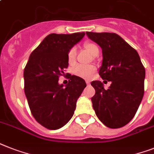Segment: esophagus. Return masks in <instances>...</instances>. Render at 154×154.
<instances>
[{
    "mask_svg": "<svg viewBox=\"0 0 154 154\" xmlns=\"http://www.w3.org/2000/svg\"><path fill=\"white\" fill-rule=\"evenodd\" d=\"M85 82H86V84H87V85H89V84H90V81H89V80H86Z\"/></svg>",
    "mask_w": 154,
    "mask_h": 154,
    "instance_id": "obj_1",
    "label": "esophagus"
}]
</instances>
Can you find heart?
Returning a JSON list of instances; mask_svg holds the SVG:
<instances>
[{"label": "heart", "instance_id": "obj_1", "mask_svg": "<svg viewBox=\"0 0 154 154\" xmlns=\"http://www.w3.org/2000/svg\"><path fill=\"white\" fill-rule=\"evenodd\" d=\"M84 47L86 50H88L92 55L95 56L99 54V48L97 44H95L92 42H85L84 43ZM76 56H77V50L75 47H72L69 49L67 54V58L69 64H73L76 61ZM96 69L93 66H86V65H77L73 69V73L78 76V77H84V78H88L92 77V74L95 73Z\"/></svg>", "mask_w": 154, "mask_h": 154}]
</instances>
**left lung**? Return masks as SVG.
I'll list each match as a JSON object with an SVG mask.
<instances>
[{"mask_svg":"<svg viewBox=\"0 0 154 154\" xmlns=\"http://www.w3.org/2000/svg\"><path fill=\"white\" fill-rule=\"evenodd\" d=\"M86 35L102 48L99 74L112 81L108 89L101 81L91 82L96 91L92 97L93 109L106 127H124L135 116L144 95L145 67L136 50L117 34L87 32Z\"/></svg>","mask_w":154,"mask_h":154,"instance_id":"8db88e82","label":"left lung"}]
</instances>
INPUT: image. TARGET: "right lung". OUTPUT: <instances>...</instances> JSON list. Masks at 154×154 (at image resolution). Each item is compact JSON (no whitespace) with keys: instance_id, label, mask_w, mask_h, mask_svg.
I'll return each instance as SVG.
<instances>
[{"instance_id":"add662e5","label":"right lung","mask_w":154,"mask_h":154,"mask_svg":"<svg viewBox=\"0 0 154 154\" xmlns=\"http://www.w3.org/2000/svg\"><path fill=\"white\" fill-rule=\"evenodd\" d=\"M85 35L50 34L32 51L25 66L24 92L30 110L35 120L47 129H59L69 121L86 87L82 78L71 74L66 87L58 84L68 67V51Z\"/></svg>"}]
</instances>
